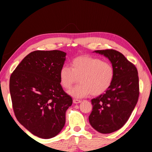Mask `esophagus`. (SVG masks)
<instances>
[{
  "label": "esophagus",
  "instance_id": "esophagus-1",
  "mask_svg": "<svg viewBox=\"0 0 152 152\" xmlns=\"http://www.w3.org/2000/svg\"><path fill=\"white\" fill-rule=\"evenodd\" d=\"M82 101L80 100H78V99H74L73 100V102L74 104H78V103H80Z\"/></svg>",
  "mask_w": 152,
  "mask_h": 152
}]
</instances>
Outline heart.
I'll return each instance as SVG.
<instances>
[{
	"label": "heart",
	"instance_id": "obj_1",
	"mask_svg": "<svg viewBox=\"0 0 152 152\" xmlns=\"http://www.w3.org/2000/svg\"><path fill=\"white\" fill-rule=\"evenodd\" d=\"M114 78V69L111 64L97 58L81 56L74 58L70 68L61 67L59 72L61 86L70 88L78 78L80 84L68 91L74 98H83L91 93L99 96L107 91Z\"/></svg>",
	"mask_w": 152,
	"mask_h": 152
}]
</instances>
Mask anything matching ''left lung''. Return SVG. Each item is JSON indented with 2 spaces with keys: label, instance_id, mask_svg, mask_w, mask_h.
<instances>
[{
  "label": "left lung",
  "instance_id": "obj_1",
  "mask_svg": "<svg viewBox=\"0 0 152 152\" xmlns=\"http://www.w3.org/2000/svg\"><path fill=\"white\" fill-rule=\"evenodd\" d=\"M110 60L114 69V78L104 94L91 100L92 110L90 124L101 133L119 130L127 121L137 104L140 88L136 67L119 51L96 50Z\"/></svg>",
  "mask_w": 152,
  "mask_h": 152
}]
</instances>
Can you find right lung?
I'll return each instance as SVG.
<instances>
[{
	"label": "right lung",
	"mask_w": 152,
	"mask_h": 152,
	"mask_svg": "<svg viewBox=\"0 0 152 152\" xmlns=\"http://www.w3.org/2000/svg\"><path fill=\"white\" fill-rule=\"evenodd\" d=\"M66 56L60 50L34 51L25 56L10 78L15 117L40 138L53 137L61 132L66 110L72 104L59 80Z\"/></svg>",
	"instance_id": "add662e5"
}]
</instances>
